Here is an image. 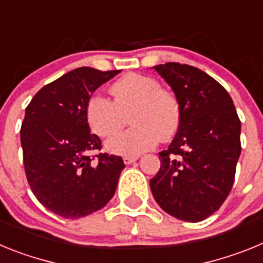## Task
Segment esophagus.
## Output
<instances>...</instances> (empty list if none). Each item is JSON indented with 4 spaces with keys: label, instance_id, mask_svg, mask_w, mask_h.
I'll use <instances>...</instances> for the list:
<instances>
[{
    "label": "esophagus",
    "instance_id": "esophagus-1",
    "mask_svg": "<svg viewBox=\"0 0 263 263\" xmlns=\"http://www.w3.org/2000/svg\"><path fill=\"white\" fill-rule=\"evenodd\" d=\"M137 159H138V157H125L124 162H125V164H132V163H134Z\"/></svg>",
    "mask_w": 263,
    "mask_h": 263
}]
</instances>
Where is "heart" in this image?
Returning <instances> with one entry per match:
<instances>
[{
  "mask_svg": "<svg viewBox=\"0 0 263 263\" xmlns=\"http://www.w3.org/2000/svg\"><path fill=\"white\" fill-rule=\"evenodd\" d=\"M113 101L100 93L90 95L85 105L89 127L99 137H109L124 126L126 115L133 126L106 142L109 152L134 157L170 139L180 124V106L171 90L154 78L127 73L110 85Z\"/></svg>",
  "mask_w": 263,
  "mask_h": 263,
  "instance_id": "1",
  "label": "heart"
}]
</instances>
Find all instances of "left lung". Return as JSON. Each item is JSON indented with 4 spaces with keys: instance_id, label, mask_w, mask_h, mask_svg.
Returning a JSON list of instances; mask_svg holds the SVG:
<instances>
[{
    "instance_id": "1",
    "label": "left lung",
    "mask_w": 263,
    "mask_h": 263,
    "mask_svg": "<svg viewBox=\"0 0 263 263\" xmlns=\"http://www.w3.org/2000/svg\"><path fill=\"white\" fill-rule=\"evenodd\" d=\"M174 90L180 124L160 168L150 180L164 212L188 222L203 221L222 205L233 187L241 154V121L220 83L196 67L166 63L154 67Z\"/></svg>"
}]
</instances>
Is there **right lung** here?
<instances>
[{
    "label": "right lung",
    "instance_id": "obj_1",
    "mask_svg": "<svg viewBox=\"0 0 263 263\" xmlns=\"http://www.w3.org/2000/svg\"><path fill=\"white\" fill-rule=\"evenodd\" d=\"M80 67L45 85L26 108L21 143L27 182L39 203L58 216L79 218L101 210L117 188L122 158L99 153L87 100L118 73Z\"/></svg>",
    "mask_w": 263,
    "mask_h": 263
}]
</instances>
